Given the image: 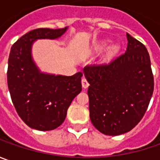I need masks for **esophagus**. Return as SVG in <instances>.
<instances>
[{"instance_id":"esophagus-1","label":"esophagus","mask_w":160,"mask_h":160,"mask_svg":"<svg viewBox=\"0 0 160 160\" xmlns=\"http://www.w3.org/2000/svg\"><path fill=\"white\" fill-rule=\"evenodd\" d=\"M82 86H83V88H84V89H86L88 86H89V83H88V81L83 77V78H82Z\"/></svg>"}]
</instances>
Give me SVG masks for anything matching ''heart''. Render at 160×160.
I'll use <instances>...</instances> for the list:
<instances>
[{"instance_id": "b5f03b06", "label": "heart", "mask_w": 160, "mask_h": 160, "mask_svg": "<svg viewBox=\"0 0 160 160\" xmlns=\"http://www.w3.org/2000/svg\"><path fill=\"white\" fill-rule=\"evenodd\" d=\"M111 41L110 40H102L100 42H97L92 44V51L94 53H101L103 51H105L108 46L110 45ZM120 50V46L118 44H114L107 51L105 55L102 58V62L103 63H109L110 61L113 60V58L116 57V55L118 53Z\"/></svg>"}]
</instances>
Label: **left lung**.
Listing matches in <instances>:
<instances>
[{
	"instance_id": "1",
	"label": "left lung",
	"mask_w": 160,
	"mask_h": 160,
	"mask_svg": "<svg viewBox=\"0 0 160 160\" xmlns=\"http://www.w3.org/2000/svg\"><path fill=\"white\" fill-rule=\"evenodd\" d=\"M126 53L108 65L87 66L90 118L106 135L131 131L144 116L154 89L146 47L126 33Z\"/></svg>"
}]
</instances>
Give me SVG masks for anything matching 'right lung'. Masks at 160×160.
<instances>
[{
	"label": "right lung",
	"mask_w": 160,
	"mask_h": 160,
	"mask_svg": "<svg viewBox=\"0 0 160 160\" xmlns=\"http://www.w3.org/2000/svg\"><path fill=\"white\" fill-rule=\"evenodd\" d=\"M68 30L38 28L24 34L10 49L7 80L18 116L29 127L50 131L64 122L68 108L82 91V72L67 77L42 72L32 56L39 39H58Z\"/></svg>",
	"instance_id": "add662e5"
}]
</instances>
